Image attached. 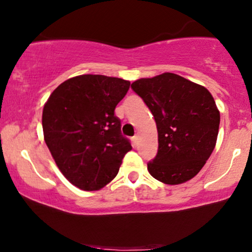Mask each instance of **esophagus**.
<instances>
[{
    "label": "esophagus",
    "instance_id": "34e87169",
    "mask_svg": "<svg viewBox=\"0 0 252 252\" xmlns=\"http://www.w3.org/2000/svg\"><path fill=\"white\" fill-rule=\"evenodd\" d=\"M132 140V143H134V146H137V143H138V135H135L134 137L131 138Z\"/></svg>",
    "mask_w": 252,
    "mask_h": 252
}]
</instances>
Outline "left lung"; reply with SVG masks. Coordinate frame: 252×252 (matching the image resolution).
I'll use <instances>...</instances> for the list:
<instances>
[{
	"label": "left lung",
	"instance_id": "8db88e82",
	"mask_svg": "<svg viewBox=\"0 0 252 252\" xmlns=\"http://www.w3.org/2000/svg\"><path fill=\"white\" fill-rule=\"evenodd\" d=\"M156 122L158 150L148 172L167 185H180L200 172L216 147L220 114L210 91L175 73L131 84Z\"/></svg>",
	"mask_w": 252,
	"mask_h": 252
}]
</instances>
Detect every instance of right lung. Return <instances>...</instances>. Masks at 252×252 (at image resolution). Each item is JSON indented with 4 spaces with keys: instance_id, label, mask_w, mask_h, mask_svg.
I'll return each instance as SVG.
<instances>
[{
    "instance_id": "right-lung-1",
    "label": "right lung",
    "mask_w": 252,
    "mask_h": 252,
    "mask_svg": "<svg viewBox=\"0 0 252 252\" xmlns=\"http://www.w3.org/2000/svg\"><path fill=\"white\" fill-rule=\"evenodd\" d=\"M129 86L121 78L82 74L60 84L43 105L45 142L58 168L78 189H103L131 150L115 116Z\"/></svg>"
}]
</instances>
